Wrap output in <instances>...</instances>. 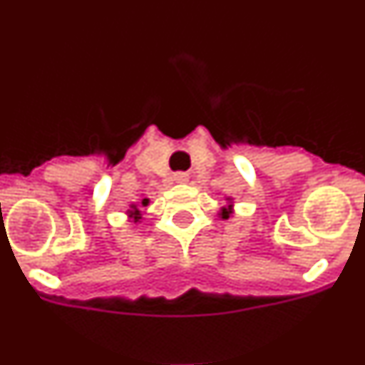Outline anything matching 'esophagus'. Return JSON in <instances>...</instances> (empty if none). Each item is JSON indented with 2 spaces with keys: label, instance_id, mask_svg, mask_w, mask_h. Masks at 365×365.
<instances>
[{
  "label": "esophagus",
  "instance_id": "1",
  "mask_svg": "<svg viewBox=\"0 0 365 365\" xmlns=\"http://www.w3.org/2000/svg\"><path fill=\"white\" fill-rule=\"evenodd\" d=\"M173 179L177 180V182H180V185H185V182H188V173H175V177H173Z\"/></svg>",
  "mask_w": 365,
  "mask_h": 365
}]
</instances>
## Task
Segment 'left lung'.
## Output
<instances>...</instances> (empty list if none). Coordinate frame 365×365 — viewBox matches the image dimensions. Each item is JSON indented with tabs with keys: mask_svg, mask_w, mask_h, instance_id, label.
<instances>
[{
	"mask_svg": "<svg viewBox=\"0 0 365 365\" xmlns=\"http://www.w3.org/2000/svg\"><path fill=\"white\" fill-rule=\"evenodd\" d=\"M228 201H230V197H228ZM230 214H232V206H228V208H222V210H221V217L222 219H228V217H230Z\"/></svg>",
	"mask_w": 365,
	"mask_h": 365,
	"instance_id": "8db88e82",
	"label": "left lung"
}]
</instances>
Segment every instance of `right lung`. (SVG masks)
Instances as JSON below:
<instances>
[{
    "label": "right lung",
    "mask_w": 365,
    "mask_h": 365,
    "mask_svg": "<svg viewBox=\"0 0 365 365\" xmlns=\"http://www.w3.org/2000/svg\"><path fill=\"white\" fill-rule=\"evenodd\" d=\"M148 199H143V206H148ZM128 214H130V217L133 219L135 222H138L140 219H143V214H140V210H138L137 205H131V210H128Z\"/></svg>",
    "instance_id": "1"
}]
</instances>
